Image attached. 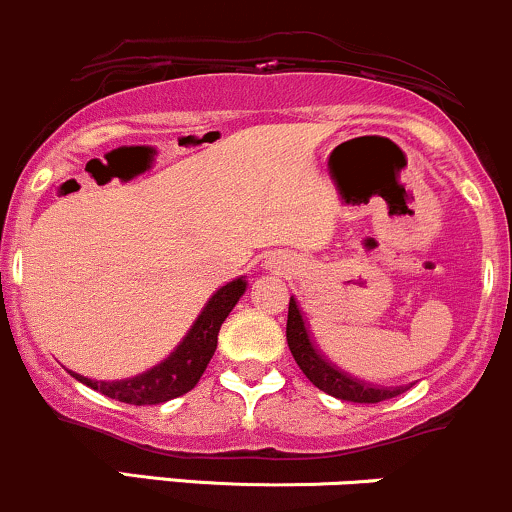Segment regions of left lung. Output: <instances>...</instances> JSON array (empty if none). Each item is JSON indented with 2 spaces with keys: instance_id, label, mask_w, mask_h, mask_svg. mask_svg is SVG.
Wrapping results in <instances>:
<instances>
[{
  "instance_id": "1",
  "label": "left lung",
  "mask_w": 512,
  "mask_h": 512,
  "mask_svg": "<svg viewBox=\"0 0 512 512\" xmlns=\"http://www.w3.org/2000/svg\"><path fill=\"white\" fill-rule=\"evenodd\" d=\"M285 337H288V346L293 359L298 361L307 378L315 383L317 388L324 393L334 395L339 400H349V403H381V400L395 398V395L405 393V388H381L371 386V383L359 381V378L346 376L344 371H339L337 366L329 364L327 359L315 349V344L310 342V334H307L305 322L298 310V302L290 298L288 305V327H285Z\"/></svg>"
}]
</instances>
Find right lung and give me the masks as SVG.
I'll return each mask as SVG.
<instances>
[{"mask_svg": "<svg viewBox=\"0 0 512 512\" xmlns=\"http://www.w3.org/2000/svg\"><path fill=\"white\" fill-rule=\"evenodd\" d=\"M244 290V278H236L224 288H219L205 305V310L200 312L195 324H192L188 337L180 342L178 349L163 364L153 366L151 371L112 383L92 381V378L78 376V373H73V376L92 390H100L107 398L129 405H158L178 398V395H185L197 386L200 376L205 373L207 364L214 356V349H217L219 327L227 320L229 312L234 310Z\"/></svg>", "mask_w": 512, "mask_h": 512, "instance_id": "1", "label": "right lung"}]
</instances>
